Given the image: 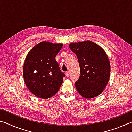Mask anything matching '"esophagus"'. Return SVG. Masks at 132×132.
<instances>
[{
  "mask_svg": "<svg viewBox=\"0 0 132 132\" xmlns=\"http://www.w3.org/2000/svg\"><path fill=\"white\" fill-rule=\"evenodd\" d=\"M65 75H66V77H69V76H70V74H69V72H66L65 73Z\"/></svg>",
  "mask_w": 132,
  "mask_h": 132,
  "instance_id": "esophagus-1",
  "label": "esophagus"
}]
</instances>
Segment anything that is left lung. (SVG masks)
Instances as JSON below:
<instances>
[{
	"label": "left lung",
	"mask_w": 132,
	"mask_h": 132,
	"mask_svg": "<svg viewBox=\"0 0 132 132\" xmlns=\"http://www.w3.org/2000/svg\"><path fill=\"white\" fill-rule=\"evenodd\" d=\"M69 46L80 65V77L75 82L78 93L87 99L97 97L103 92L110 77V62L105 51L91 41L71 42Z\"/></svg>",
	"instance_id": "1"
}]
</instances>
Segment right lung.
<instances>
[{"mask_svg":"<svg viewBox=\"0 0 132 132\" xmlns=\"http://www.w3.org/2000/svg\"><path fill=\"white\" fill-rule=\"evenodd\" d=\"M63 46L42 41L29 51L24 61L23 74L27 87L36 97L48 99L57 93L65 76L55 57Z\"/></svg>","mask_w":132,"mask_h":132,"instance_id":"obj_1","label":"right lung"}]
</instances>
